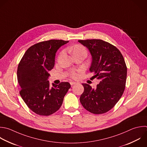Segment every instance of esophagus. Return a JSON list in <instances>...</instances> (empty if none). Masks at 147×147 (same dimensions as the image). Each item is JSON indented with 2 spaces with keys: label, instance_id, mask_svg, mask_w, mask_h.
Listing matches in <instances>:
<instances>
[{
  "label": "esophagus",
  "instance_id": "esophagus-1",
  "mask_svg": "<svg viewBox=\"0 0 147 147\" xmlns=\"http://www.w3.org/2000/svg\"><path fill=\"white\" fill-rule=\"evenodd\" d=\"M76 82H70V84L71 85V86H73L74 84H76Z\"/></svg>",
  "mask_w": 147,
  "mask_h": 147
}]
</instances>
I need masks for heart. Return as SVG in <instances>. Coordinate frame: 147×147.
<instances>
[{"label":"heart","instance_id":"heart-1","mask_svg":"<svg viewBox=\"0 0 147 147\" xmlns=\"http://www.w3.org/2000/svg\"><path fill=\"white\" fill-rule=\"evenodd\" d=\"M71 51H72V53H73V55H75L76 54L81 53V52H86V51L85 48L82 47L80 45H76L71 48ZM71 75L72 78H76L78 77V73L76 71H72L71 73Z\"/></svg>","mask_w":147,"mask_h":147}]
</instances>
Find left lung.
I'll list each match as a JSON object with an SVG mask.
<instances>
[{
  "label": "left lung",
  "mask_w": 147,
  "mask_h": 147,
  "mask_svg": "<svg viewBox=\"0 0 147 147\" xmlns=\"http://www.w3.org/2000/svg\"><path fill=\"white\" fill-rule=\"evenodd\" d=\"M78 42L87 47L91 55L92 78L100 80L95 88L82 84L84 92L80 97V103L91 113H106L115 105L125 90L127 67L123 57L115 47L102 40Z\"/></svg>",
  "instance_id": "8db88e82"
}]
</instances>
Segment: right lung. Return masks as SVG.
Here are the masks:
<instances>
[{"label": "right lung", "instance_id": "add662e5", "mask_svg": "<svg viewBox=\"0 0 147 147\" xmlns=\"http://www.w3.org/2000/svg\"><path fill=\"white\" fill-rule=\"evenodd\" d=\"M68 41L51 40L30 47L21 60L17 69L20 94L28 107L36 114L49 115L61 107L71 87L68 82L50 86L48 73L55 65L57 50Z\"/></svg>", "mask_w": 147, "mask_h": 147}]
</instances>
